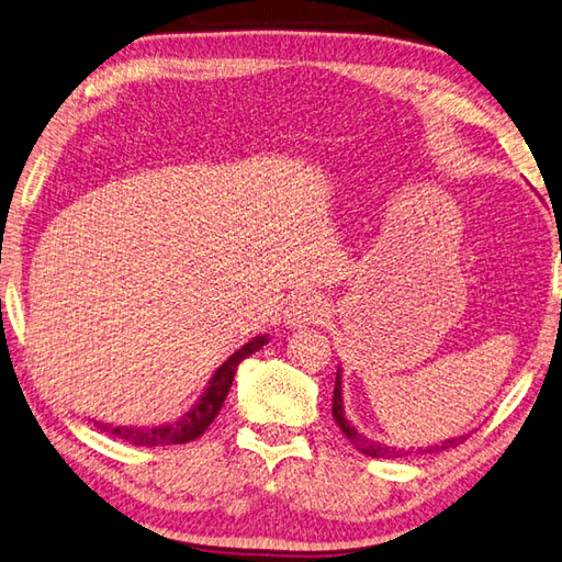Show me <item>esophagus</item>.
<instances>
[{
  "mask_svg": "<svg viewBox=\"0 0 562 562\" xmlns=\"http://www.w3.org/2000/svg\"><path fill=\"white\" fill-rule=\"evenodd\" d=\"M322 315H324V307L319 297L310 293H295L283 310V322L289 324L291 329H297L303 327V324L319 322Z\"/></svg>",
  "mask_w": 562,
  "mask_h": 562,
  "instance_id": "esophagus-1",
  "label": "esophagus"
}]
</instances>
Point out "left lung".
Segmentation results:
<instances>
[{"label": "left lung", "mask_w": 562, "mask_h": 562, "mask_svg": "<svg viewBox=\"0 0 562 562\" xmlns=\"http://www.w3.org/2000/svg\"><path fill=\"white\" fill-rule=\"evenodd\" d=\"M331 414L336 426L344 430V435L360 454L366 457H375V459H398V457H408L414 450H404V447H392V445H384L368 438L366 432H358V428L353 426L351 420L346 418V411H344V396H341V368L336 370V384H334V398H331ZM459 442H464V435H459V438H450L440 445H428V447H418L416 454H432V452H442V450H450V447H457Z\"/></svg>", "instance_id": "left-lung-1"}]
</instances>
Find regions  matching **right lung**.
I'll return each instance as SVG.
<instances>
[{
    "instance_id": "add662e5",
    "label": "right lung",
    "mask_w": 562,
    "mask_h": 562,
    "mask_svg": "<svg viewBox=\"0 0 562 562\" xmlns=\"http://www.w3.org/2000/svg\"><path fill=\"white\" fill-rule=\"evenodd\" d=\"M269 344V334H259L255 339H249L245 346H240L226 363H223L214 375H211L204 394L196 398V404L187 411V414L178 420L164 423V426H142V428H127V426H108V423L95 420V428H101L103 432L115 435V438L136 445V447H166V445H182V442H192L199 435H204V430L211 426V420L218 416V411L226 402L228 390L233 384L235 372H238V366L247 356L257 353L261 346Z\"/></svg>"
}]
</instances>
